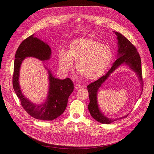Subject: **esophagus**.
I'll return each mask as SVG.
<instances>
[{
  "label": "esophagus",
  "mask_w": 154,
  "mask_h": 154,
  "mask_svg": "<svg viewBox=\"0 0 154 154\" xmlns=\"http://www.w3.org/2000/svg\"><path fill=\"white\" fill-rule=\"evenodd\" d=\"M81 87H82V86L80 85V84H76V85H75V89H79V88H81Z\"/></svg>",
  "instance_id": "34e87169"
}]
</instances>
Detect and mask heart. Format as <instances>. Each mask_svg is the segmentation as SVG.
Instances as JSON below:
<instances>
[{
    "label": "heart",
    "mask_w": 154,
    "mask_h": 154,
    "mask_svg": "<svg viewBox=\"0 0 154 154\" xmlns=\"http://www.w3.org/2000/svg\"><path fill=\"white\" fill-rule=\"evenodd\" d=\"M113 59L111 48L95 39L80 38L69 44V50H60L58 59L61 69L68 72L76 62V70L88 80L100 78L106 71Z\"/></svg>",
    "instance_id": "1"
}]
</instances>
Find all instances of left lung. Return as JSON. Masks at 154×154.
<instances>
[{
	"instance_id": "1",
	"label": "left lung",
	"mask_w": 154,
	"mask_h": 154,
	"mask_svg": "<svg viewBox=\"0 0 154 154\" xmlns=\"http://www.w3.org/2000/svg\"><path fill=\"white\" fill-rule=\"evenodd\" d=\"M117 36L118 40V51H117V59L113 63L111 69L109 71L97 80L94 82L87 85V88L88 92L90 103L88 105V109L89 110L91 116L97 122L104 124H109L115 122L118 120L125 118L128 114L125 116L120 117L119 118L112 119L109 118L103 114V113L100 109L98 100H97V94L98 91L102 84L106 81L110 74H112L118 67L121 66H127L134 71L141 85V93L142 92V67H141V59L139 52H137L136 48L134 45L127 39L123 35L120 34L119 32L113 31Z\"/></svg>"
}]
</instances>
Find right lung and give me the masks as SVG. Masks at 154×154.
Wrapping results in <instances>:
<instances>
[{"label": "right lung", "instance_id": "1", "mask_svg": "<svg viewBox=\"0 0 154 154\" xmlns=\"http://www.w3.org/2000/svg\"><path fill=\"white\" fill-rule=\"evenodd\" d=\"M51 54L49 45L33 34L20 44L15 55L14 90L28 114L32 117L42 120H53L63 114L67 107L69 96L74 91V84L69 78L63 80L56 78L44 65L48 74L47 96L42 103H35L22 94L19 84L20 69L23 60L27 57H34L45 62L51 59Z\"/></svg>", "mask_w": 154, "mask_h": 154}]
</instances>
